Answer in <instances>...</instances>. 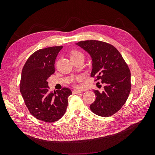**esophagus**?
<instances>
[{
	"mask_svg": "<svg viewBox=\"0 0 155 155\" xmlns=\"http://www.w3.org/2000/svg\"><path fill=\"white\" fill-rule=\"evenodd\" d=\"M72 93L74 94H80L81 93V91L80 90H78V89H74L72 91Z\"/></svg>",
	"mask_w": 155,
	"mask_h": 155,
	"instance_id": "34e87169",
	"label": "esophagus"
}]
</instances>
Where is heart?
<instances>
[{
  "label": "heart",
  "mask_w": 155,
  "mask_h": 155,
  "mask_svg": "<svg viewBox=\"0 0 155 155\" xmlns=\"http://www.w3.org/2000/svg\"><path fill=\"white\" fill-rule=\"evenodd\" d=\"M80 58H84V55L81 51L78 50H72L71 52H70V59H76ZM78 79H81V77H78L77 78Z\"/></svg>",
  "instance_id": "obj_1"
}]
</instances>
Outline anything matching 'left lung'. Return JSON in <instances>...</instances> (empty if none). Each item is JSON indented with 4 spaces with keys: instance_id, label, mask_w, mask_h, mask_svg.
<instances>
[{
    "instance_id": "8db88e82",
    "label": "left lung",
    "mask_w": 155,
    "mask_h": 155,
    "mask_svg": "<svg viewBox=\"0 0 155 155\" xmlns=\"http://www.w3.org/2000/svg\"><path fill=\"white\" fill-rule=\"evenodd\" d=\"M91 55L92 69L91 76L101 79L104 91L94 90L96 100L90 105L96 115L109 117L125 104L131 88L130 72L122 56L114 46L96 40L76 43Z\"/></svg>"
}]
</instances>
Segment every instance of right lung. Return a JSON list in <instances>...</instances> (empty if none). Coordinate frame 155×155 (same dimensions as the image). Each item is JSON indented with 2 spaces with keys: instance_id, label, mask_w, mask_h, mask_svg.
Instances as JSON below:
<instances>
[{
  "instance_id": "add662e5",
  "label": "right lung",
  "mask_w": 155,
  "mask_h": 155,
  "mask_svg": "<svg viewBox=\"0 0 155 155\" xmlns=\"http://www.w3.org/2000/svg\"><path fill=\"white\" fill-rule=\"evenodd\" d=\"M63 46H52L37 50L28 59L22 70L20 91L25 105L32 116L45 122H54L64 114L68 97L72 91L68 88L49 91L47 79L55 72L56 58Z\"/></svg>"
}]
</instances>
